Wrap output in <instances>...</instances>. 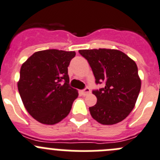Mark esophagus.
<instances>
[{"label": "esophagus", "instance_id": "obj_1", "mask_svg": "<svg viewBox=\"0 0 160 160\" xmlns=\"http://www.w3.org/2000/svg\"><path fill=\"white\" fill-rule=\"evenodd\" d=\"M81 93H82V95H88V94L91 93L90 88H87L83 89V90L81 91Z\"/></svg>", "mask_w": 160, "mask_h": 160}]
</instances>
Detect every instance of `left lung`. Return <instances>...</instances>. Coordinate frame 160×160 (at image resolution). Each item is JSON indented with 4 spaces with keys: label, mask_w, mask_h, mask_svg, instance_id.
I'll list each match as a JSON object with an SVG mask.
<instances>
[{
    "label": "left lung",
    "mask_w": 160,
    "mask_h": 160,
    "mask_svg": "<svg viewBox=\"0 0 160 160\" xmlns=\"http://www.w3.org/2000/svg\"><path fill=\"white\" fill-rule=\"evenodd\" d=\"M79 53L88 62L95 83H105V88L92 92L97 102L89 107L92 117L102 125L122 122L134 108L141 91L137 64L118 50H80Z\"/></svg>",
    "instance_id": "8db88e82"
}]
</instances>
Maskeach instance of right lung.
<instances>
[{"mask_svg": "<svg viewBox=\"0 0 160 160\" xmlns=\"http://www.w3.org/2000/svg\"><path fill=\"white\" fill-rule=\"evenodd\" d=\"M74 51L35 52L22 65L18 90L28 112L35 120L54 125L71 110L78 92L69 86L68 67ZM64 83L62 84L61 81Z\"/></svg>", "mask_w": 160, "mask_h": 160, "instance_id": "right-lung-1", "label": "right lung"}]
</instances>
